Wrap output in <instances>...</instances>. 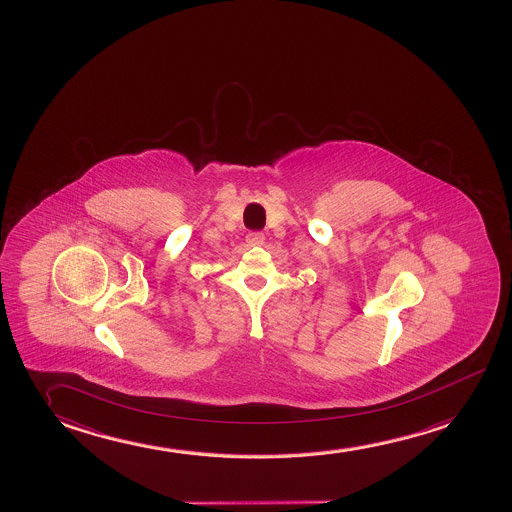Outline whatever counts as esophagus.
Masks as SVG:
<instances>
[{
  "label": "esophagus",
  "mask_w": 512,
  "mask_h": 512,
  "mask_svg": "<svg viewBox=\"0 0 512 512\" xmlns=\"http://www.w3.org/2000/svg\"><path fill=\"white\" fill-rule=\"evenodd\" d=\"M245 240H247V244L261 245L265 242V235L261 231H251V233H247Z\"/></svg>",
  "instance_id": "esophagus-1"
}]
</instances>
